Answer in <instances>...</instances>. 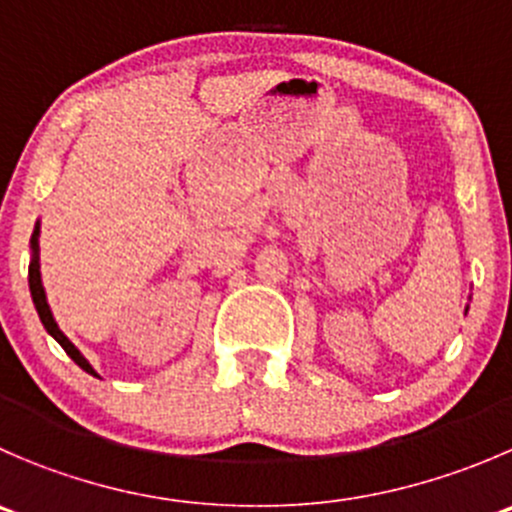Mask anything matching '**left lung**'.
Segmentation results:
<instances>
[{"label":"left lung","instance_id":"8db88e82","mask_svg":"<svg viewBox=\"0 0 512 512\" xmlns=\"http://www.w3.org/2000/svg\"><path fill=\"white\" fill-rule=\"evenodd\" d=\"M465 312H468V310H465Z\"/></svg>","mask_w":512,"mask_h":512}]
</instances>
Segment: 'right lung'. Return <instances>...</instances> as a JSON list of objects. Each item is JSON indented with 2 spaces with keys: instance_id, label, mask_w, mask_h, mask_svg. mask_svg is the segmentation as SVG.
<instances>
[{
  "instance_id": "right-lung-1",
  "label": "right lung",
  "mask_w": 512,
  "mask_h": 512,
  "mask_svg": "<svg viewBox=\"0 0 512 512\" xmlns=\"http://www.w3.org/2000/svg\"><path fill=\"white\" fill-rule=\"evenodd\" d=\"M29 247H32V260H29V292H32V302H34V307H37V315H39V320H42L44 330H47L49 335H52L54 340H57L59 345L64 347V352H67V355L72 357V360L77 362V365L82 367L84 372H89V375L99 377L97 370H94V367L87 362V357H84L82 352H79L77 347L72 345V340H69V337L64 335L62 330H59L57 320H54L52 310H49L47 292H44V285H42V272H39V222H37V225H34L32 240H29Z\"/></svg>"
}]
</instances>
